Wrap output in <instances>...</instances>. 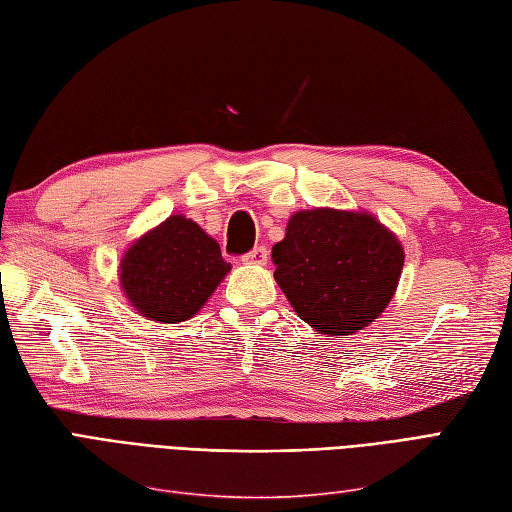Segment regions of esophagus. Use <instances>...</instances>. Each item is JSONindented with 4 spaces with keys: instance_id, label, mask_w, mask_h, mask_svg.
Wrapping results in <instances>:
<instances>
[{
    "instance_id": "esophagus-1",
    "label": "esophagus",
    "mask_w": 512,
    "mask_h": 512,
    "mask_svg": "<svg viewBox=\"0 0 512 512\" xmlns=\"http://www.w3.org/2000/svg\"><path fill=\"white\" fill-rule=\"evenodd\" d=\"M241 260H243L245 265H267L269 252H267L265 245H258V247H254V249H249L247 254H243Z\"/></svg>"
}]
</instances>
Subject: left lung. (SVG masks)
Listing matches in <instances>:
<instances>
[{
    "instance_id": "left-lung-1",
    "label": "left lung",
    "mask_w": 512,
    "mask_h": 512,
    "mask_svg": "<svg viewBox=\"0 0 512 512\" xmlns=\"http://www.w3.org/2000/svg\"><path fill=\"white\" fill-rule=\"evenodd\" d=\"M271 256L295 313L336 339L382 313L404 265L400 241L382 223L330 208L295 213Z\"/></svg>"
}]
</instances>
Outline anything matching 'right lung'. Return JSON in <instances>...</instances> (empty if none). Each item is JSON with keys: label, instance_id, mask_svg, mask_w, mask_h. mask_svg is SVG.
Returning <instances> with one entry per match:
<instances>
[{"label": "right lung", "instance_id": "add662e5", "mask_svg": "<svg viewBox=\"0 0 512 512\" xmlns=\"http://www.w3.org/2000/svg\"><path fill=\"white\" fill-rule=\"evenodd\" d=\"M228 271L219 243L195 221L173 215L128 249L121 286L141 315L176 323L191 319Z\"/></svg>", "mask_w": 512, "mask_h": 512}]
</instances>
